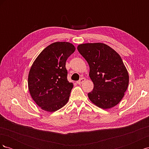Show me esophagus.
I'll return each mask as SVG.
<instances>
[{
    "label": "esophagus",
    "mask_w": 149,
    "mask_h": 149,
    "mask_svg": "<svg viewBox=\"0 0 149 149\" xmlns=\"http://www.w3.org/2000/svg\"><path fill=\"white\" fill-rule=\"evenodd\" d=\"M85 81H86V79L84 78H81L78 81H77V84H81L83 82Z\"/></svg>",
    "instance_id": "34e87169"
}]
</instances>
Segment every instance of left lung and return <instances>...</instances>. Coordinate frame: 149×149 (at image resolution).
Returning a JSON list of instances; mask_svg holds the SVG:
<instances>
[{"mask_svg":"<svg viewBox=\"0 0 149 149\" xmlns=\"http://www.w3.org/2000/svg\"><path fill=\"white\" fill-rule=\"evenodd\" d=\"M78 50L89 66V77L94 84L88 94L89 100L104 109L116 106L127 89L128 71L119 54L102 43H83Z\"/></svg>","mask_w":149,"mask_h":149,"instance_id":"obj_1","label":"left lung"}]
</instances>
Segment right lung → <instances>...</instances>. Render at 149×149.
<instances>
[{
	"mask_svg": "<svg viewBox=\"0 0 149 149\" xmlns=\"http://www.w3.org/2000/svg\"><path fill=\"white\" fill-rule=\"evenodd\" d=\"M75 49L69 42L53 43L39 54L31 65L28 77L29 92L42 109L55 112L68 101L73 84L67 79L65 65Z\"/></svg>",
	"mask_w": 149,
	"mask_h": 149,
	"instance_id": "add662e5",
	"label": "right lung"
}]
</instances>
